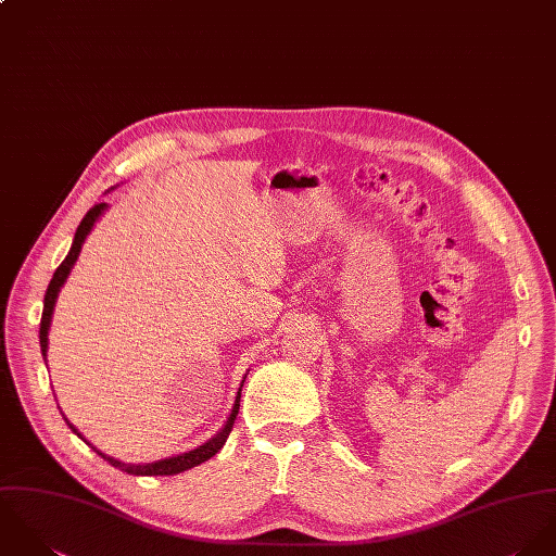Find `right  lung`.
<instances>
[{"label": "right lung", "mask_w": 556, "mask_h": 556, "mask_svg": "<svg viewBox=\"0 0 556 556\" xmlns=\"http://www.w3.org/2000/svg\"><path fill=\"white\" fill-rule=\"evenodd\" d=\"M108 208H110V206H108L105 202H101V204H97L94 208L88 211V215L81 219L77 231H75V238H73V244H71L68 255L64 257V262H62V264L58 266V270L53 273V279H51V283H49V288H47V294H45V309H42L40 334H38V339H40V350H42V358H47L49 329H51V320H53V309H55V303H58V294H60V290L64 288V283H66L71 270H73V266H75V262H77V257H79V253H81V247H84L88 233L92 231V227L97 225V222L101 219V215H103ZM244 378H247V374H244ZM242 382H244V380H242ZM240 391H242V384H240V389H238V393H236V400H233V406H231V413H229L225 426H223L222 430H219L211 441H206V443L200 444L198 448H191V451H187V453H180V455H174V457H165V459H156V462H148V464H124V462L115 459L112 455H105V453L99 451L94 444L88 443V441L84 439V434L64 417V413H62V410H60V413H62L64 421L68 424V428H71L84 443L90 444L103 459H108L115 468H119V470H124V472H128V475H141V477L178 475V472H185V470H189V468H193V466H200L202 462L211 459V457L222 448L223 444H225L229 432H231L233 419H236V415H238Z\"/></svg>", "instance_id": "right-lung-1"}]
</instances>
